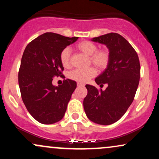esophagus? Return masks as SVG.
<instances>
[{"label": "esophagus", "mask_w": 159, "mask_h": 159, "mask_svg": "<svg viewBox=\"0 0 159 159\" xmlns=\"http://www.w3.org/2000/svg\"><path fill=\"white\" fill-rule=\"evenodd\" d=\"M77 86H78V87H84V84H82V83H80V82H78Z\"/></svg>", "instance_id": "34e87169"}]
</instances>
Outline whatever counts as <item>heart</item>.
Segmentation results:
<instances>
[{
    "instance_id": "obj_1",
    "label": "heart",
    "mask_w": 159,
    "mask_h": 159,
    "mask_svg": "<svg viewBox=\"0 0 159 159\" xmlns=\"http://www.w3.org/2000/svg\"><path fill=\"white\" fill-rule=\"evenodd\" d=\"M76 48L80 52L90 56V61L96 68L103 70L110 62V52L107 49H98L97 45L90 41H81L76 45ZM71 52L69 48L61 51L60 54V61L62 66L65 68L70 67ZM96 75V69L94 67L87 69H76L69 74V78L73 81L85 83Z\"/></svg>"
}]
</instances>
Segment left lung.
Returning <instances> with one entry per match:
<instances>
[{"instance_id":"1","label":"left lung","mask_w":159,"mask_h":159,"mask_svg":"<svg viewBox=\"0 0 159 159\" xmlns=\"http://www.w3.org/2000/svg\"><path fill=\"white\" fill-rule=\"evenodd\" d=\"M92 41L105 45L110 52L107 68L95 79L98 85L107 84L105 90L86 85L87 95L84 108L91 121L111 125L118 121L134 100L140 77L139 58L130 43L116 33L93 38Z\"/></svg>"}]
</instances>
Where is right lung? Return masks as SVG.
<instances>
[{
	"label": "right lung",
	"mask_w": 159,
	"mask_h": 159,
	"mask_svg": "<svg viewBox=\"0 0 159 159\" xmlns=\"http://www.w3.org/2000/svg\"><path fill=\"white\" fill-rule=\"evenodd\" d=\"M78 37L45 33L27 45L19 71L21 98L30 115L43 124H53L64 116L77 84L64 79L62 85L52 84L53 78L62 76L60 54Z\"/></svg>",
	"instance_id": "right-lung-1"
}]
</instances>
